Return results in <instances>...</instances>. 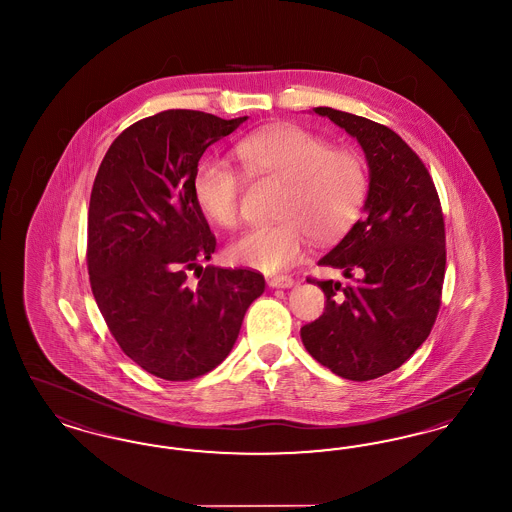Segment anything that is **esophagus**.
Here are the masks:
<instances>
[{"mask_svg":"<svg viewBox=\"0 0 512 512\" xmlns=\"http://www.w3.org/2000/svg\"><path fill=\"white\" fill-rule=\"evenodd\" d=\"M267 284L270 288H293L295 280L292 276H270L267 278Z\"/></svg>","mask_w":512,"mask_h":512,"instance_id":"esophagus-1","label":"esophagus"}]
</instances>
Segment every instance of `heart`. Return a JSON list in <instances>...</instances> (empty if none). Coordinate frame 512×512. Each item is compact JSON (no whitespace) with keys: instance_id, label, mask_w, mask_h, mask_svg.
<instances>
[{"instance_id":"b5f03b06","label":"heart","mask_w":512,"mask_h":512,"mask_svg":"<svg viewBox=\"0 0 512 512\" xmlns=\"http://www.w3.org/2000/svg\"><path fill=\"white\" fill-rule=\"evenodd\" d=\"M245 171L282 182L274 217L278 222L244 232L228 257L244 267L278 272L297 263L309 244L341 238L361 217L368 194L363 157L332 147L317 134L282 124L257 132L236 147ZM194 195L207 219L224 228L240 220L242 178L222 161H203L194 174Z\"/></svg>"}]
</instances>
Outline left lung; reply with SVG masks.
Segmentation results:
<instances>
[{
    "mask_svg": "<svg viewBox=\"0 0 512 512\" xmlns=\"http://www.w3.org/2000/svg\"><path fill=\"white\" fill-rule=\"evenodd\" d=\"M313 111L363 147L368 194L365 217L318 261L351 282L309 278L326 307L301 340L320 365L365 382L399 368L430 336L445 274L443 215L428 169L393 130L332 107Z\"/></svg>",
    "mask_w": 512,
    "mask_h": 512,
    "instance_id": "obj_1",
    "label": "left lung"
}]
</instances>
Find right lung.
Instances as JSON below:
<instances>
[{
  "label": "right lung",
  "mask_w": 512,
  "mask_h": 512,
  "mask_svg": "<svg viewBox=\"0 0 512 512\" xmlns=\"http://www.w3.org/2000/svg\"><path fill=\"white\" fill-rule=\"evenodd\" d=\"M247 117L169 109L128 126L99 165L88 211V274L122 351L184 382L220 365L265 292L249 268L201 267L217 240L194 195L205 149ZM194 269L197 283L189 282Z\"/></svg>",
  "instance_id": "add662e5"
}]
</instances>
